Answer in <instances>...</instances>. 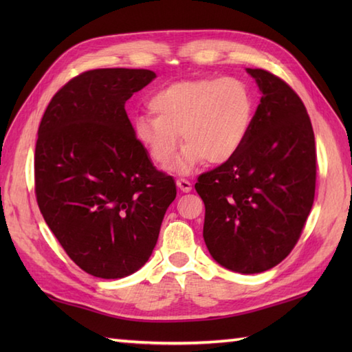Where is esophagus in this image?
I'll use <instances>...</instances> for the list:
<instances>
[{
    "label": "esophagus",
    "mask_w": 352,
    "mask_h": 352,
    "mask_svg": "<svg viewBox=\"0 0 352 352\" xmlns=\"http://www.w3.org/2000/svg\"><path fill=\"white\" fill-rule=\"evenodd\" d=\"M177 186L182 192H190L192 190V183L189 180H186V178H178Z\"/></svg>",
    "instance_id": "1"
}]
</instances>
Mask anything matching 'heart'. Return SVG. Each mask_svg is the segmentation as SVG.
Here are the masks:
<instances>
[{
	"label": "heart",
	"instance_id": "heart-1",
	"mask_svg": "<svg viewBox=\"0 0 352 352\" xmlns=\"http://www.w3.org/2000/svg\"><path fill=\"white\" fill-rule=\"evenodd\" d=\"M153 116L140 115L133 134L155 166L166 168L184 142L175 169L188 174L199 163H226L239 153L251 131L254 96L234 77L182 80L154 92Z\"/></svg>",
	"mask_w": 352,
	"mask_h": 352
}]
</instances>
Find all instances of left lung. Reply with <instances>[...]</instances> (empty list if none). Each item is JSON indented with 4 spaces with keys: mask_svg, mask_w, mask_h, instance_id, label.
I'll list each match as a JSON object with an SVG mask.
<instances>
[{
    "mask_svg": "<svg viewBox=\"0 0 352 352\" xmlns=\"http://www.w3.org/2000/svg\"><path fill=\"white\" fill-rule=\"evenodd\" d=\"M261 92L239 153L198 177L206 206L204 242L223 267L258 274L300 241L316 189L315 133L304 102L286 81L246 69Z\"/></svg>",
    "mask_w": 352,
    "mask_h": 352,
    "instance_id": "obj_1",
    "label": "left lung"
}]
</instances>
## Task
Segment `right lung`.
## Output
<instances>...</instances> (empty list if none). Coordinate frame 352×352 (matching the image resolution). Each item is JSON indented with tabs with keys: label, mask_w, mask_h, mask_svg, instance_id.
Wrapping results in <instances>:
<instances>
[{
	"label": "right lung",
	"mask_w": 352,
	"mask_h": 352,
	"mask_svg": "<svg viewBox=\"0 0 352 352\" xmlns=\"http://www.w3.org/2000/svg\"><path fill=\"white\" fill-rule=\"evenodd\" d=\"M155 78L148 69L86 71L52 96L37 130L34 193L69 258L98 278L144 266L177 197L133 134L125 102Z\"/></svg>",
	"instance_id": "add662e5"
}]
</instances>
